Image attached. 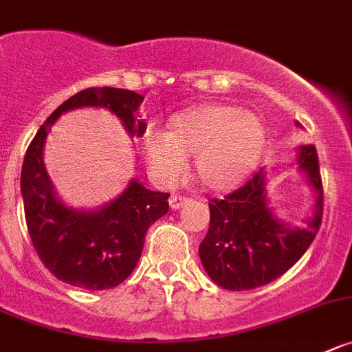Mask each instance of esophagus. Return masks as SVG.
<instances>
[{"label": "esophagus", "mask_w": 352, "mask_h": 352, "mask_svg": "<svg viewBox=\"0 0 352 352\" xmlns=\"http://www.w3.org/2000/svg\"><path fill=\"white\" fill-rule=\"evenodd\" d=\"M188 204V199L186 197H179V195H170L169 199V206L170 209H179L183 208V206Z\"/></svg>", "instance_id": "34e87169"}]
</instances>
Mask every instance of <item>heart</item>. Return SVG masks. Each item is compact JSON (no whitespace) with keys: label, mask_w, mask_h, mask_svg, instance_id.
<instances>
[{"label":"heart","mask_w":352,"mask_h":352,"mask_svg":"<svg viewBox=\"0 0 352 352\" xmlns=\"http://www.w3.org/2000/svg\"><path fill=\"white\" fill-rule=\"evenodd\" d=\"M267 134L262 120L227 104H204L174 115L169 132L150 131L143 140L150 173L162 185H174L195 155V173L214 192L239 186L260 166Z\"/></svg>","instance_id":"heart-1"}]
</instances>
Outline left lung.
<instances>
[{"label": "left lung", "mask_w": 352, "mask_h": 352, "mask_svg": "<svg viewBox=\"0 0 352 352\" xmlns=\"http://www.w3.org/2000/svg\"><path fill=\"white\" fill-rule=\"evenodd\" d=\"M296 127L300 124L296 122ZM314 192L305 227L281 220L270 208V173L260 169L243 188L223 201L209 202V230L199 256L212 281L223 289L244 292L269 285L292 269L307 251L323 218V186L312 144L296 148L292 164Z\"/></svg>", "instance_id": "left-lung-1"}]
</instances>
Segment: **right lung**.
<instances>
[{
  "label": "right lung",
  "instance_id": "right-lung-1",
  "mask_svg": "<svg viewBox=\"0 0 352 352\" xmlns=\"http://www.w3.org/2000/svg\"><path fill=\"white\" fill-rule=\"evenodd\" d=\"M143 96L125 89H85L47 118L25 151L21 174L25 223L38 256L57 279L82 289H109L124 283L138 265L144 235L169 209V193L148 190L136 178L113 201L94 209L66 204L56 192L43 160L52 125L63 113L104 108L122 122L129 136H141Z\"/></svg>",
  "mask_w": 352,
  "mask_h": 352
}]
</instances>
